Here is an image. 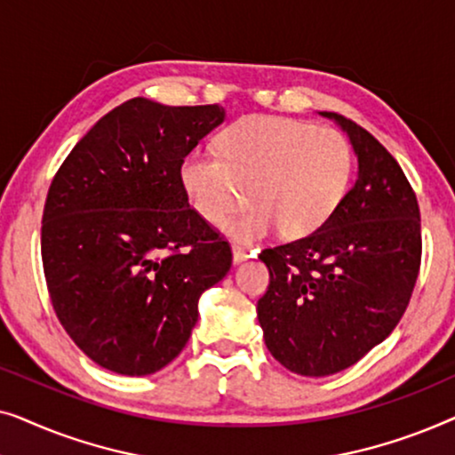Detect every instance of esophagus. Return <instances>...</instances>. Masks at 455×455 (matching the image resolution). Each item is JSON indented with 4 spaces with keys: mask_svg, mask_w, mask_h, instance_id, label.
Here are the masks:
<instances>
[{
    "mask_svg": "<svg viewBox=\"0 0 455 455\" xmlns=\"http://www.w3.org/2000/svg\"><path fill=\"white\" fill-rule=\"evenodd\" d=\"M232 251H234V263H242V260L251 259V257H254V254H257V251H251V248L240 246V244H234Z\"/></svg>",
    "mask_w": 455,
    "mask_h": 455,
    "instance_id": "esophagus-1",
    "label": "esophagus"
}]
</instances>
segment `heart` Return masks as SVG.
I'll list each match as a JSON object with an SVG mask.
<instances>
[{
	"mask_svg": "<svg viewBox=\"0 0 455 455\" xmlns=\"http://www.w3.org/2000/svg\"><path fill=\"white\" fill-rule=\"evenodd\" d=\"M217 151H192L180 165L190 207L217 223L246 196L254 207L223 223L240 242L283 228L304 238L325 226L350 188L354 153L339 130L282 116L240 117L217 139Z\"/></svg>",
	"mask_w": 455,
	"mask_h": 455,
	"instance_id": "1",
	"label": "heart"
}]
</instances>
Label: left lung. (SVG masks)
<instances>
[{
  "label": "left lung",
  "instance_id": "obj_1",
  "mask_svg": "<svg viewBox=\"0 0 455 455\" xmlns=\"http://www.w3.org/2000/svg\"><path fill=\"white\" fill-rule=\"evenodd\" d=\"M356 182L319 232L265 248L269 288L257 304L265 344L304 377L356 364L394 331L420 271V209L391 153L347 117Z\"/></svg>",
  "mask_w": 455,
  "mask_h": 455
}]
</instances>
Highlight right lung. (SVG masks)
<instances>
[{
  "mask_svg": "<svg viewBox=\"0 0 455 455\" xmlns=\"http://www.w3.org/2000/svg\"><path fill=\"white\" fill-rule=\"evenodd\" d=\"M226 109L136 97L103 116L49 186L41 257L53 310L74 344L117 375L170 364L198 296L232 267L229 242L188 204L186 155Z\"/></svg>",
  "mask_w": 455,
  "mask_h": 455,
  "instance_id": "1",
  "label": "right lung"
}]
</instances>
